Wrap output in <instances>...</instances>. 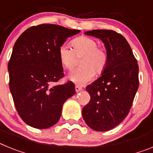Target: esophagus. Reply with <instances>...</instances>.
Returning <instances> with one entry per match:
<instances>
[{"label": "esophagus", "mask_w": 153, "mask_h": 153, "mask_svg": "<svg viewBox=\"0 0 153 153\" xmlns=\"http://www.w3.org/2000/svg\"><path fill=\"white\" fill-rule=\"evenodd\" d=\"M75 90H76V93H79V92L81 91V90H83V89L81 88V87H79V86H75Z\"/></svg>", "instance_id": "1"}]
</instances>
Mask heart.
<instances>
[{"label": "heart", "instance_id": "heart-1", "mask_svg": "<svg viewBox=\"0 0 153 153\" xmlns=\"http://www.w3.org/2000/svg\"><path fill=\"white\" fill-rule=\"evenodd\" d=\"M74 50L67 44H62L58 50L60 62L67 70H72L76 65L77 56H83L80 61L82 66L70 73L68 79L76 84L83 86L94 78L97 74L102 73L107 64L106 50L97 47V42L89 36H79L72 42Z\"/></svg>", "mask_w": 153, "mask_h": 153}]
</instances>
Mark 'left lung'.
Here are the masks:
<instances>
[{
	"instance_id": "left-lung-1",
	"label": "left lung",
	"mask_w": 153,
	"mask_h": 153,
	"mask_svg": "<svg viewBox=\"0 0 153 153\" xmlns=\"http://www.w3.org/2000/svg\"><path fill=\"white\" fill-rule=\"evenodd\" d=\"M100 39L108 60L101 76L86 86L90 101L82 116L86 125L96 131L110 130L129 113L139 87V66L125 37L110 30L85 32Z\"/></svg>"
}]
</instances>
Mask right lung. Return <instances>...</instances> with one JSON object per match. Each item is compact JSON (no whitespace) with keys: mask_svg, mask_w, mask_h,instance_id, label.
I'll return each instance as SVG.
<instances>
[{"mask_svg":"<svg viewBox=\"0 0 153 153\" xmlns=\"http://www.w3.org/2000/svg\"><path fill=\"white\" fill-rule=\"evenodd\" d=\"M56 24H40L26 30L13 46L8 71L10 90L18 114L36 129L55 125L67 99L75 94L69 81L52 86L63 76L58 50L67 39L79 33Z\"/></svg>","mask_w":153,"mask_h":153,"instance_id":"obj_1","label":"right lung"}]
</instances>
